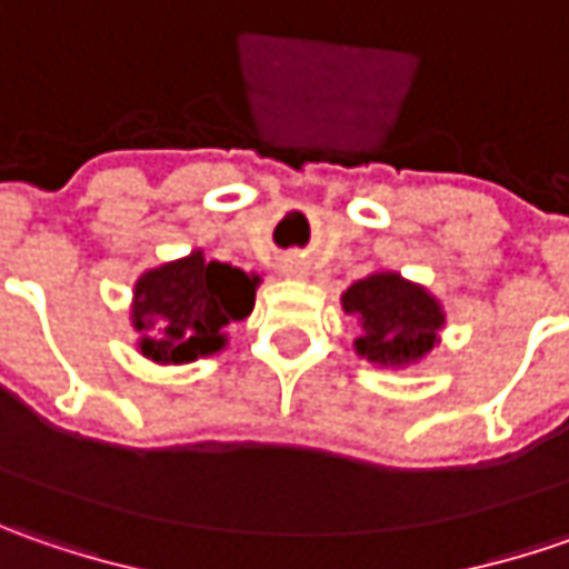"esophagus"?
Returning a JSON list of instances; mask_svg holds the SVG:
<instances>
[{
	"label": "esophagus",
	"mask_w": 569,
	"mask_h": 569,
	"mask_svg": "<svg viewBox=\"0 0 569 569\" xmlns=\"http://www.w3.org/2000/svg\"><path fill=\"white\" fill-rule=\"evenodd\" d=\"M281 272L288 274V278H307V266H303L300 259H284Z\"/></svg>",
	"instance_id": "obj_1"
}]
</instances>
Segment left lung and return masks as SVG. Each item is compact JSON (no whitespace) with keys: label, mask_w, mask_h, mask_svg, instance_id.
Wrapping results in <instances>:
<instances>
[{"label":"left lung","mask_w":569,"mask_h":569,"mask_svg":"<svg viewBox=\"0 0 569 569\" xmlns=\"http://www.w3.org/2000/svg\"><path fill=\"white\" fill-rule=\"evenodd\" d=\"M341 310L361 322L355 355L380 370L427 361L447 326L443 303L425 284L392 269H373L341 291Z\"/></svg>","instance_id":"1"}]
</instances>
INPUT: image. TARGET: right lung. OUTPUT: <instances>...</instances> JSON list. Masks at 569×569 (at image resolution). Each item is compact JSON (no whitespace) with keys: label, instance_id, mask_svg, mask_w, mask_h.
<instances>
[{"label":"right lung","instance_id":"1","mask_svg":"<svg viewBox=\"0 0 569 569\" xmlns=\"http://www.w3.org/2000/svg\"><path fill=\"white\" fill-rule=\"evenodd\" d=\"M262 274L206 259L202 250L161 262L136 278L129 326L151 363H192L228 348L230 322L252 313Z\"/></svg>","mask_w":569,"mask_h":569}]
</instances>
